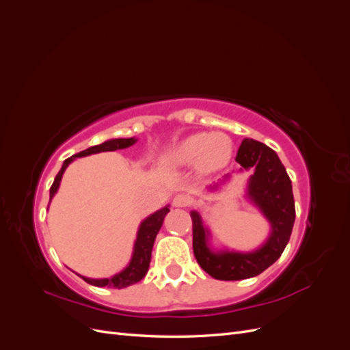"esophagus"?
I'll use <instances>...</instances> for the list:
<instances>
[{"instance_id": "obj_1", "label": "esophagus", "mask_w": 350, "mask_h": 350, "mask_svg": "<svg viewBox=\"0 0 350 350\" xmlns=\"http://www.w3.org/2000/svg\"><path fill=\"white\" fill-rule=\"evenodd\" d=\"M193 203V198L187 194H176L172 200V204L175 207H188Z\"/></svg>"}]
</instances>
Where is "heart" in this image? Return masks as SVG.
Returning <instances> with one entry per match:
<instances>
[{
    "instance_id": "b5f03b06",
    "label": "heart",
    "mask_w": 350,
    "mask_h": 350,
    "mask_svg": "<svg viewBox=\"0 0 350 350\" xmlns=\"http://www.w3.org/2000/svg\"><path fill=\"white\" fill-rule=\"evenodd\" d=\"M232 153L230 140L225 134H193L167 152L169 162L176 165H198L201 169L224 166Z\"/></svg>"
}]
</instances>
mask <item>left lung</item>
I'll list each match as a JSON object with an SVG mask.
<instances>
[{
  "label": "left lung",
  "mask_w": 350,
  "mask_h": 350,
  "mask_svg": "<svg viewBox=\"0 0 350 350\" xmlns=\"http://www.w3.org/2000/svg\"><path fill=\"white\" fill-rule=\"evenodd\" d=\"M235 161L242 169H254L248 196L271 224V235L264 245L248 254L211 252L200 215L191 211L193 250L200 267L219 280H242L258 276L276 261L286 248L295 221V201L291 178L276 152L257 140L245 139Z\"/></svg>",
  "instance_id": "obj_1"
}]
</instances>
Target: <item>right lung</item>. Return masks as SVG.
I'll list each match as a JSON object with an SVG mask.
<instances>
[{"mask_svg": "<svg viewBox=\"0 0 350 350\" xmlns=\"http://www.w3.org/2000/svg\"><path fill=\"white\" fill-rule=\"evenodd\" d=\"M134 143H135L134 139H113V140L105 142L102 144L89 147V149H86V150H83L77 154H72L71 157L66 159L64 163H62V167L59 169V172L57 174V176L54 179V183H52V185H51L49 201L57 193V189L59 187L61 176H62V174H64L66 167L74 161V159L81 157V156H88V154H93V153H99V152H113V150H118V149H125V147H130ZM167 211H169L167 207L157 210L156 213H153L152 216L147 217L140 225L139 234H137L135 245H134L133 258L129 264V267H126L125 270H122L118 274H115V276L111 278V279H89V278H83V276H80V278L84 282H88L89 284L98 286V288H113V289H122V288H126V286L140 282L146 276L147 270H149L153 243H154V239H156L159 229L162 228L163 219L167 215Z\"/></svg>", "mask_w": 350, "mask_h": 350, "instance_id": "add662e5", "label": "right lung"}]
</instances>
